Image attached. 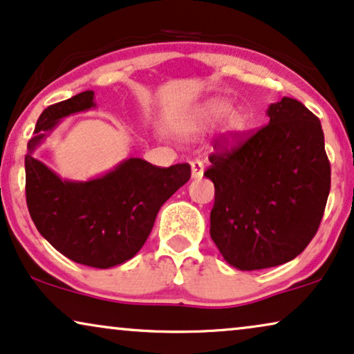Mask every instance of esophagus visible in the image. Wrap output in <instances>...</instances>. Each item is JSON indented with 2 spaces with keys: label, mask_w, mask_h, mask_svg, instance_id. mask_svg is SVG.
Segmentation results:
<instances>
[{
  "label": "esophagus",
  "mask_w": 354,
  "mask_h": 354,
  "mask_svg": "<svg viewBox=\"0 0 354 354\" xmlns=\"http://www.w3.org/2000/svg\"><path fill=\"white\" fill-rule=\"evenodd\" d=\"M192 177L194 178H201L203 177V171H205V164L201 160H192Z\"/></svg>",
  "instance_id": "1"
}]
</instances>
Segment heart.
Masks as SVG:
<instances>
[{
  "label": "heart",
  "instance_id": "heart-1",
  "mask_svg": "<svg viewBox=\"0 0 354 354\" xmlns=\"http://www.w3.org/2000/svg\"><path fill=\"white\" fill-rule=\"evenodd\" d=\"M234 107L229 100L224 99H216V100H211L209 104L205 105L203 112H201V117L205 118L206 122H219L223 118L229 117L232 113ZM249 128V118L244 112H236L233 113L231 118H229V127L227 131L231 138H239L242 136Z\"/></svg>",
  "mask_w": 354,
  "mask_h": 354
}]
</instances>
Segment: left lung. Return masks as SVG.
I'll use <instances>...</instances> for the list:
<instances>
[{
	"label": "left lung",
	"mask_w": 354,
	"mask_h": 354,
	"mask_svg": "<svg viewBox=\"0 0 354 354\" xmlns=\"http://www.w3.org/2000/svg\"><path fill=\"white\" fill-rule=\"evenodd\" d=\"M270 123L231 148L216 141L203 174L214 183L209 234L229 265L244 272L283 265L309 245L330 194L320 120L283 97Z\"/></svg>",
	"instance_id": "8db88e82"
}]
</instances>
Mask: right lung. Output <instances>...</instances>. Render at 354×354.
<instances>
[{"instance_id":"add662e5","label":"right lung","mask_w":354,"mask_h":354,"mask_svg":"<svg viewBox=\"0 0 354 354\" xmlns=\"http://www.w3.org/2000/svg\"><path fill=\"white\" fill-rule=\"evenodd\" d=\"M94 105V93L84 91L44 110L27 145L26 200L37 231L59 254L87 267L110 268L138 254L160 206L192 172L188 164L158 167L130 158L93 180H62L32 153L59 118Z\"/></svg>"}]
</instances>
